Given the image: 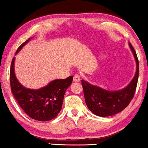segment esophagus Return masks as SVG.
I'll return each instance as SVG.
<instances>
[{"mask_svg": "<svg viewBox=\"0 0 148 148\" xmlns=\"http://www.w3.org/2000/svg\"><path fill=\"white\" fill-rule=\"evenodd\" d=\"M80 76L79 75V74H75V75L74 76V81H75V82H79L80 81Z\"/></svg>", "mask_w": 148, "mask_h": 148, "instance_id": "obj_1", "label": "esophagus"}]
</instances>
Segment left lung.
I'll return each mask as SVG.
<instances>
[{"mask_svg":"<svg viewBox=\"0 0 148 148\" xmlns=\"http://www.w3.org/2000/svg\"><path fill=\"white\" fill-rule=\"evenodd\" d=\"M136 62V72L126 88L118 91H108L81 81L86 105L90 111L100 117H107L120 113L130 104L136 89L139 74V63L136 53L130 43Z\"/></svg>","mask_w":148,"mask_h":148,"instance_id":"8db88e82","label":"left lung"}]
</instances>
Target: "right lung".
<instances>
[{"label": "right lung", "mask_w": 148, "mask_h": 148, "mask_svg": "<svg viewBox=\"0 0 148 148\" xmlns=\"http://www.w3.org/2000/svg\"><path fill=\"white\" fill-rule=\"evenodd\" d=\"M30 39L23 42L16 50L28 43ZM15 58L12 60L10 72L11 90L20 107L30 118L38 121H49L57 116L62 109L66 90L72 82L73 76L65 79H56L39 90L28 89L21 86L14 74Z\"/></svg>", "instance_id": "add662e5"}]
</instances>
